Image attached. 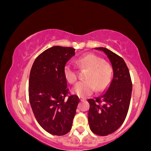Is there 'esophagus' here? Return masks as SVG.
Instances as JSON below:
<instances>
[{
  "label": "esophagus",
  "mask_w": 151,
  "mask_h": 151,
  "mask_svg": "<svg viewBox=\"0 0 151 151\" xmlns=\"http://www.w3.org/2000/svg\"><path fill=\"white\" fill-rule=\"evenodd\" d=\"M85 99H86L84 97H81V96L79 97V100H80V101H84V100H85Z\"/></svg>",
  "instance_id": "1"
}]
</instances>
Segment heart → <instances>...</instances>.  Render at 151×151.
I'll return each mask as SVG.
<instances>
[{"instance_id": "b5f03b06", "label": "heart", "mask_w": 151, "mask_h": 151, "mask_svg": "<svg viewBox=\"0 0 151 151\" xmlns=\"http://www.w3.org/2000/svg\"><path fill=\"white\" fill-rule=\"evenodd\" d=\"M77 64L81 68L88 69L89 71L86 75V80L79 81L73 86L72 91L74 93L84 97L91 95L96 87L99 91H103L107 87L111 80L113 70L103 58L90 53L80 57L77 60ZM64 74L71 84H74L78 79V71L70 63L65 65Z\"/></svg>"}]
</instances>
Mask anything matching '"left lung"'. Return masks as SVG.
Here are the masks:
<instances>
[{
	"label": "left lung",
	"mask_w": 151,
	"mask_h": 151,
	"mask_svg": "<svg viewBox=\"0 0 151 151\" xmlns=\"http://www.w3.org/2000/svg\"><path fill=\"white\" fill-rule=\"evenodd\" d=\"M107 55L111 63L114 77L107 91L101 96L88 99L90 107L88 121L91 131L107 136L122 125L129 109L132 81L124 59L105 47H96Z\"/></svg>",
	"instance_id": "1"
}]
</instances>
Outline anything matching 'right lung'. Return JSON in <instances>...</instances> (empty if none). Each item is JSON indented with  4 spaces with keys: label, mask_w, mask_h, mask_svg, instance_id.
<instances>
[{
    "label": "right lung",
    "mask_w": 151,
    "mask_h": 151,
    "mask_svg": "<svg viewBox=\"0 0 151 151\" xmlns=\"http://www.w3.org/2000/svg\"><path fill=\"white\" fill-rule=\"evenodd\" d=\"M74 51L67 47H50L35 59L30 70L29 99L35 117L43 129L55 136L70 131L79 102L77 96L68 95L64 74Z\"/></svg>",
    "instance_id": "obj_1"
}]
</instances>
